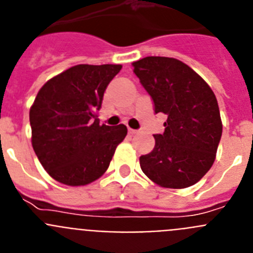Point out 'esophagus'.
<instances>
[{
  "label": "esophagus",
  "instance_id": "34e87169",
  "mask_svg": "<svg viewBox=\"0 0 253 253\" xmlns=\"http://www.w3.org/2000/svg\"><path fill=\"white\" fill-rule=\"evenodd\" d=\"M128 131H129V134H131V135H133V134H137L138 133L137 129H131V128H129Z\"/></svg>",
  "mask_w": 253,
  "mask_h": 253
}]
</instances>
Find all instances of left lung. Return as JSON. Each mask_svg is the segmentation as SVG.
Here are the masks:
<instances>
[{"label": "left lung", "mask_w": 253, "mask_h": 253, "mask_svg": "<svg viewBox=\"0 0 253 253\" xmlns=\"http://www.w3.org/2000/svg\"><path fill=\"white\" fill-rule=\"evenodd\" d=\"M154 114L166 115L156 146L140 156V169L162 187L184 189L196 184L213 166L222 137L216 97L209 84L175 58L146 57L133 63Z\"/></svg>", "instance_id": "1"}]
</instances>
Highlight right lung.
Here are the masks:
<instances>
[{"instance_id":"add662e5","label":"right lung","mask_w":253,"mask_h":253,"mask_svg":"<svg viewBox=\"0 0 253 253\" xmlns=\"http://www.w3.org/2000/svg\"><path fill=\"white\" fill-rule=\"evenodd\" d=\"M120 64H78L50 78L30 109L31 143L42 166L54 180L81 186L105 173L128 129L100 125L107 84Z\"/></svg>"}]
</instances>
